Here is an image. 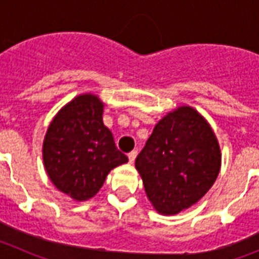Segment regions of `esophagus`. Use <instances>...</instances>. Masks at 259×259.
<instances>
[{"instance_id":"obj_1","label":"esophagus","mask_w":259,"mask_h":259,"mask_svg":"<svg viewBox=\"0 0 259 259\" xmlns=\"http://www.w3.org/2000/svg\"><path fill=\"white\" fill-rule=\"evenodd\" d=\"M136 157H137L136 150H134V152L130 153V154H128V159H130V163H134L135 159H136Z\"/></svg>"}]
</instances>
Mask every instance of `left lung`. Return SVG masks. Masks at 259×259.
Returning <instances> with one entry per match:
<instances>
[{
  "label": "left lung",
  "mask_w": 259,
  "mask_h": 259,
  "mask_svg": "<svg viewBox=\"0 0 259 259\" xmlns=\"http://www.w3.org/2000/svg\"><path fill=\"white\" fill-rule=\"evenodd\" d=\"M222 153L209 122L188 105L155 124L135 167L148 200L162 215H176L207 193L221 171Z\"/></svg>",
  "instance_id": "left-lung-1"
}]
</instances>
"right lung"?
I'll return each instance as SVG.
<instances>
[{"label": "right lung", "mask_w": 259, "mask_h": 259, "mask_svg": "<svg viewBox=\"0 0 259 259\" xmlns=\"http://www.w3.org/2000/svg\"><path fill=\"white\" fill-rule=\"evenodd\" d=\"M104 106L97 95L76 96L56 114L45 134V171L54 187L75 201L96 196L110 171L128 162L104 124Z\"/></svg>", "instance_id": "add662e5"}]
</instances>
